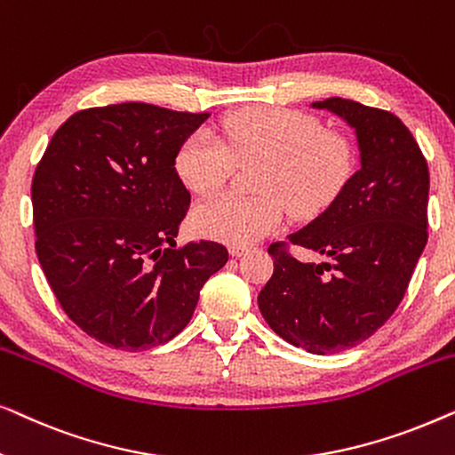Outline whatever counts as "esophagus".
Instances as JSON below:
<instances>
[{
  "label": "esophagus",
  "mask_w": 455,
  "mask_h": 455,
  "mask_svg": "<svg viewBox=\"0 0 455 455\" xmlns=\"http://www.w3.org/2000/svg\"><path fill=\"white\" fill-rule=\"evenodd\" d=\"M246 252H248L246 246H229V254H232V257H242V254Z\"/></svg>",
  "instance_id": "1"
}]
</instances>
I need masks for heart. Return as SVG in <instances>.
<instances>
[{
	"mask_svg": "<svg viewBox=\"0 0 455 455\" xmlns=\"http://www.w3.org/2000/svg\"><path fill=\"white\" fill-rule=\"evenodd\" d=\"M223 140L198 130L184 142L176 172L195 195L220 190L235 164L260 165V196H213L196 204L192 229L204 238L248 246L275 232L285 207L298 217L319 213L350 176L354 153L346 136L323 130L316 117L282 108L240 111L223 124Z\"/></svg>",
	"mask_w": 455,
	"mask_h": 455,
	"instance_id": "heart-1",
	"label": "heart"
}]
</instances>
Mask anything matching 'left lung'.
Listing matches in <instances>:
<instances>
[{
  "label": "left lung",
  "instance_id": "obj_1",
  "mask_svg": "<svg viewBox=\"0 0 455 455\" xmlns=\"http://www.w3.org/2000/svg\"><path fill=\"white\" fill-rule=\"evenodd\" d=\"M313 108L354 130L360 165L319 217L269 246L275 269L259 308L291 346L331 354L371 338L406 294L428 235V167L419 142L389 111L341 97ZM290 243L326 260L300 264Z\"/></svg>",
  "mask_w": 455,
  "mask_h": 455
}]
</instances>
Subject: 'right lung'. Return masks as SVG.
I'll list each match as a JSON object with an SVG mask.
<instances>
[{"mask_svg": "<svg viewBox=\"0 0 455 455\" xmlns=\"http://www.w3.org/2000/svg\"><path fill=\"white\" fill-rule=\"evenodd\" d=\"M207 117L136 101L83 109L36 165V257L64 313L105 346L176 338L228 263L217 242L176 246L190 207L176 157Z\"/></svg>", "mask_w": 455, "mask_h": 455, "instance_id": "1", "label": "right lung"}]
</instances>
